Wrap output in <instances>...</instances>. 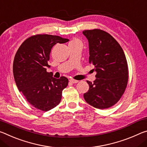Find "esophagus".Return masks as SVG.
<instances>
[{
    "instance_id": "esophagus-1",
    "label": "esophagus",
    "mask_w": 147,
    "mask_h": 147,
    "mask_svg": "<svg viewBox=\"0 0 147 147\" xmlns=\"http://www.w3.org/2000/svg\"><path fill=\"white\" fill-rule=\"evenodd\" d=\"M69 82L73 84H75V83H78V81L75 80V79H70V80H69Z\"/></svg>"
}]
</instances>
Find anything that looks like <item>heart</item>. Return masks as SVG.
<instances>
[{"label": "heart", "mask_w": 147, "mask_h": 147, "mask_svg": "<svg viewBox=\"0 0 147 147\" xmlns=\"http://www.w3.org/2000/svg\"><path fill=\"white\" fill-rule=\"evenodd\" d=\"M70 43H81V42L79 40H76H76H72ZM70 43H69V44H70Z\"/></svg>", "instance_id": "heart-1"}]
</instances>
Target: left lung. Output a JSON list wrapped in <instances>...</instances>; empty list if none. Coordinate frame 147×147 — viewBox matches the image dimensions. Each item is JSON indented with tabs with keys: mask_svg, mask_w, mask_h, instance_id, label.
Here are the masks:
<instances>
[{
	"mask_svg": "<svg viewBox=\"0 0 147 147\" xmlns=\"http://www.w3.org/2000/svg\"><path fill=\"white\" fill-rule=\"evenodd\" d=\"M88 42L89 63L94 66L96 79L87 81L88 92L83 94L88 104L103 109L115 105L121 98L128 80V69L123 49L105 31L84 30Z\"/></svg>",
	"mask_w": 147,
	"mask_h": 147,
	"instance_id": "1",
	"label": "left lung"
}]
</instances>
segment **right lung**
<instances>
[{"instance_id":"add662e5","label":"right lung","mask_w":147,"mask_h":147,"mask_svg":"<svg viewBox=\"0 0 147 147\" xmlns=\"http://www.w3.org/2000/svg\"><path fill=\"white\" fill-rule=\"evenodd\" d=\"M69 40L58 36L38 34L28 38L17 51L13 64V73L19 92L34 107L47 111L59 104L62 92L68 86V79L53 77L46 68L52 47Z\"/></svg>"}]
</instances>
